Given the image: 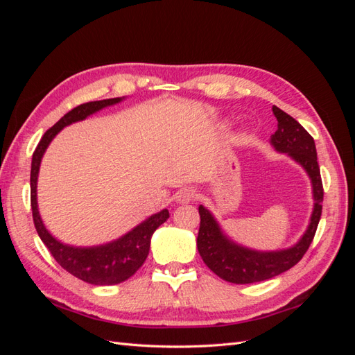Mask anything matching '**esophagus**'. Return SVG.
<instances>
[{"label":"esophagus","instance_id":"esophagus-1","mask_svg":"<svg viewBox=\"0 0 355 355\" xmlns=\"http://www.w3.org/2000/svg\"><path fill=\"white\" fill-rule=\"evenodd\" d=\"M176 202H180V204H187L189 201H192L196 198V191L194 189H189V188H184L176 192Z\"/></svg>","mask_w":355,"mask_h":355}]
</instances>
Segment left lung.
I'll return each mask as SVG.
<instances>
[{"mask_svg": "<svg viewBox=\"0 0 355 355\" xmlns=\"http://www.w3.org/2000/svg\"><path fill=\"white\" fill-rule=\"evenodd\" d=\"M277 118V132L271 136V145L277 153L288 155L302 167L313 187L314 207L311 213L308 228L296 244L282 250L262 252L249 249L231 240L220 228L213 213L204 206L198 207L200 231L197 247L201 259L222 280L234 284H250L280 275L295 266L309 244L313 243L318 222L321 218V202H323V184H321L320 167L317 163V151L314 139L293 116L280 108L272 106Z\"/></svg>", "mask_w": 355, "mask_h": 355, "instance_id": "1", "label": "left lung"}]
</instances>
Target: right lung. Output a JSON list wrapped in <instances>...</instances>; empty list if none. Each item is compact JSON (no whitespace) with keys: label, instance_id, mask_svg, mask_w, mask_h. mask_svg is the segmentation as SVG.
Listing matches in <instances>:
<instances>
[{"label":"right lung","instance_id":"obj_1","mask_svg":"<svg viewBox=\"0 0 355 355\" xmlns=\"http://www.w3.org/2000/svg\"><path fill=\"white\" fill-rule=\"evenodd\" d=\"M124 101V98H112L83 103L77 108H73L68 114L63 115L60 120L41 137V141L32 155L31 164V207H32V218H34L35 230L40 235L41 241L47 245L51 256L55 257L56 262L67 270L73 277L80 280L90 283L94 286H112L125 282L130 278L139 268H141L148 257L149 247H151V237L155 230L161 223H164L168 219V210L163 209L161 211L153 214L144 222L132 230L121 235L120 239L114 241L90 245V247H80L62 243L56 237L49 232L44 222L41 219L38 210V200H37V182L41 159L44 157L49 145L53 139L62 130L72 123H78L85 120V118L99 112L106 106H112Z\"/></svg>","mask_w":355,"mask_h":355}]
</instances>
